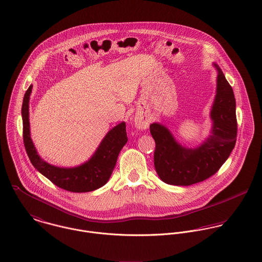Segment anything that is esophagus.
I'll return each instance as SVG.
<instances>
[{
	"instance_id": "1",
	"label": "esophagus",
	"mask_w": 262,
	"mask_h": 262,
	"mask_svg": "<svg viewBox=\"0 0 262 262\" xmlns=\"http://www.w3.org/2000/svg\"><path fill=\"white\" fill-rule=\"evenodd\" d=\"M134 122H135V127L139 130H146L149 127V121L144 116L137 115L134 119Z\"/></svg>"
}]
</instances>
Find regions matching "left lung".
<instances>
[{
	"mask_svg": "<svg viewBox=\"0 0 262 262\" xmlns=\"http://www.w3.org/2000/svg\"><path fill=\"white\" fill-rule=\"evenodd\" d=\"M217 75V89L210 112L213 122L211 135L194 148L179 143L167 127L150 125L155 141L154 167L160 180L168 185L190 186L213 174L228 159L237 137L236 101L232 86L222 70L213 63Z\"/></svg>",
	"mask_w": 262,
	"mask_h": 262,
	"instance_id": "1",
	"label": "left lung"
}]
</instances>
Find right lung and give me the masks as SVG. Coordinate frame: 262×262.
<instances>
[{"label": "right lung", "mask_w": 262, "mask_h": 262, "mask_svg": "<svg viewBox=\"0 0 262 262\" xmlns=\"http://www.w3.org/2000/svg\"><path fill=\"white\" fill-rule=\"evenodd\" d=\"M32 88L33 85L31 84L24 95L22 120L24 145L33 166L55 186L69 191L86 192L105 186L112 174L120 151L128 141L125 122L112 128L92 157L82 164L75 167L52 165L38 155L30 137L29 100Z\"/></svg>", "instance_id": "obj_1"}]
</instances>
